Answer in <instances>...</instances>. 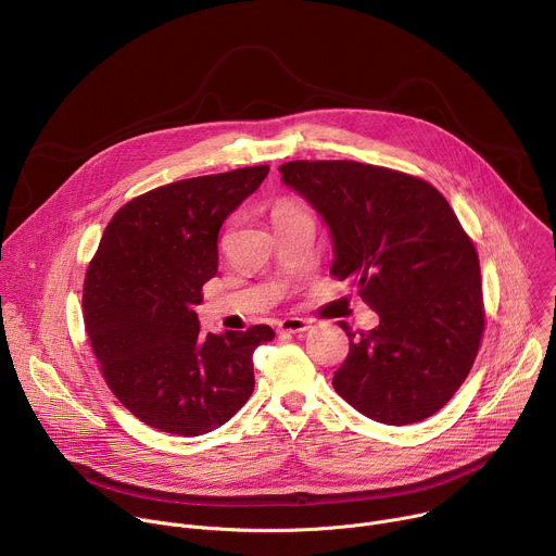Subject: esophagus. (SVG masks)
Returning a JSON list of instances; mask_svg holds the SVG:
<instances>
[{"instance_id": "34e87169", "label": "esophagus", "mask_w": 556, "mask_h": 556, "mask_svg": "<svg viewBox=\"0 0 556 556\" xmlns=\"http://www.w3.org/2000/svg\"><path fill=\"white\" fill-rule=\"evenodd\" d=\"M309 326H307V321L305 319H299V316H286V319H281L279 324H277V330L281 332V334H301V332H305Z\"/></svg>"}]
</instances>
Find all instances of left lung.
I'll return each instance as SVG.
<instances>
[{"instance_id": "obj_1", "label": "left lung", "mask_w": 556, "mask_h": 556, "mask_svg": "<svg viewBox=\"0 0 556 556\" xmlns=\"http://www.w3.org/2000/svg\"><path fill=\"white\" fill-rule=\"evenodd\" d=\"M330 228V273L350 279L380 324L356 337L334 389L363 416L403 427L440 412L464 382L484 332L480 260L429 182L354 161L279 167Z\"/></svg>"}]
</instances>
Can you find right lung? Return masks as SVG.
Segmentation results:
<instances>
[{"instance_id": "add662e5", "label": "right lung", "mask_w": 556, "mask_h": 556, "mask_svg": "<svg viewBox=\"0 0 556 556\" xmlns=\"http://www.w3.org/2000/svg\"><path fill=\"white\" fill-rule=\"evenodd\" d=\"M268 167L157 187L108 224L84 288L86 330L116 399L144 425L193 438L228 422L255 389L270 326L202 334L195 305L217 273L224 219Z\"/></svg>"}]
</instances>
